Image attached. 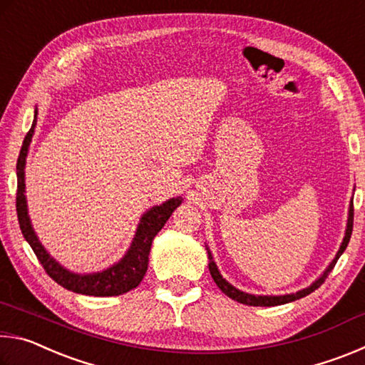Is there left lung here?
<instances>
[{
	"label": "left lung",
	"instance_id": "left-lung-1",
	"mask_svg": "<svg viewBox=\"0 0 365 365\" xmlns=\"http://www.w3.org/2000/svg\"><path fill=\"white\" fill-rule=\"evenodd\" d=\"M353 219H354V209H353V200H351L349 202V211H348V222H346V230H344V237H343V242L341 245H339V250L336 251L335 257H333V261L329 264V267H327L324 270V274L319 277L317 280H314L311 285L299 289V292L296 293H288V294H251V293H246V292H242V289H238L237 287H233L232 283H228L224 277H222L220 270L217 269V264L214 262V257H212V252L211 250L207 248L206 245V250H207V259H209V272H211L212 279L215 282V285H217L222 293L227 294L228 298H232L235 301L242 302V304H248V306H280V304H287V302H292V301H296V299H301L304 298V296L311 294L314 289H317L322 283L325 282L327 277H329V274L331 272V269L335 267L336 261L339 259V256L343 255L346 246H348L349 243V238H351V233H353Z\"/></svg>",
	"mask_w": 365,
	"mask_h": 365
}]
</instances>
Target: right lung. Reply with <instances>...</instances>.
<instances>
[{
    "instance_id": "add662e5",
    "label": "right lung",
    "mask_w": 365,
    "mask_h": 365,
    "mask_svg": "<svg viewBox=\"0 0 365 365\" xmlns=\"http://www.w3.org/2000/svg\"><path fill=\"white\" fill-rule=\"evenodd\" d=\"M36 115H38V109L35 108V115L32 122V128H30L26 140L22 143V150L17 159V197H16V207H17V219H19V225L24 238L27 243L32 246L34 252L41 262L43 269L51 279L64 287L69 292L86 294V296H119L130 289L137 288L140 282L148 270V261H150V251L153 240L159 233L160 228L165 225L169 220L172 212L182 205V196L170 197V200L164 201L163 205L153 206L151 209L141 215L140 222L137 225V232L132 240L130 246L125 255H123L119 261L114 262L109 267L103 269L100 272H90V274H77L66 269L61 265L56 259H54L46 251L45 246L36 237V233L32 227V220L29 215L27 207V197H26V163L30 143H32V137L35 133L36 125Z\"/></svg>"
}]
</instances>
